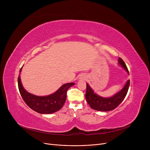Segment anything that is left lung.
<instances>
[{
	"label": "left lung",
	"instance_id": "left-lung-1",
	"mask_svg": "<svg viewBox=\"0 0 150 150\" xmlns=\"http://www.w3.org/2000/svg\"><path fill=\"white\" fill-rule=\"evenodd\" d=\"M119 64L123 67L129 74L128 69L125 62L121 58H119ZM130 84L129 80L127 81L124 88L113 97L110 98H103L93 92L88 83H86V99L91 108L98 111H109L115 109L119 106L127 96Z\"/></svg>",
	"mask_w": 150,
	"mask_h": 150
}]
</instances>
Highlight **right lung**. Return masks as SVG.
Returning <instances> with one entry per match:
<instances>
[{"label": "right lung", "mask_w": 150, "mask_h": 150, "mask_svg": "<svg viewBox=\"0 0 150 150\" xmlns=\"http://www.w3.org/2000/svg\"><path fill=\"white\" fill-rule=\"evenodd\" d=\"M22 68L20 69V72ZM18 83L21 96L27 106L38 113L47 114H52L61 109L66 101L68 89L75 84L74 83L64 84L51 95L39 97L28 93L23 89L19 75L18 78Z\"/></svg>", "instance_id": "add662e5"}]
</instances>
